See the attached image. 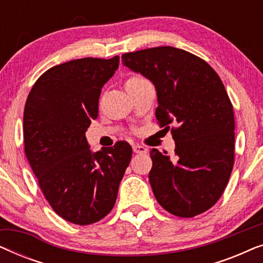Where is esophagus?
<instances>
[{
    "mask_svg": "<svg viewBox=\"0 0 263 263\" xmlns=\"http://www.w3.org/2000/svg\"><path fill=\"white\" fill-rule=\"evenodd\" d=\"M133 151H134V153L142 154V153L147 152V148H146V147L141 146V145H134V146H133Z\"/></svg>",
    "mask_w": 263,
    "mask_h": 263,
    "instance_id": "esophagus-1",
    "label": "esophagus"
}]
</instances>
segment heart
<instances>
[{
	"label": "heart",
	"instance_id": "b5f03b06",
	"mask_svg": "<svg viewBox=\"0 0 263 263\" xmlns=\"http://www.w3.org/2000/svg\"><path fill=\"white\" fill-rule=\"evenodd\" d=\"M145 82H147L145 78L140 77V75H133V77L128 78L127 80H125V88L129 89V88L138 87V86L145 84Z\"/></svg>",
	"mask_w": 263,
	"mask_h": 263
}]
</instances>
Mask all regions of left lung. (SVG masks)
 Returning <instances> with one entry per match:
<instances>
[{"instance_id":"1","label":"left lung","mask_w":263,"mask_h":263,"mask_svg":"<svg viewBox=\"0 0 263 263\" xmlns=\"http://www.w3.org/2000/svg\"><path fill=\"white\" fill-rule=\"evenodd\" d=\"M122 62L152 81L160 127L176 125L175 158L149 152L154 196L177 217L203 213L220 199L235 161V117L224 84L206 61L172 46L127 52Z\"/></svg>"}]
</instances>
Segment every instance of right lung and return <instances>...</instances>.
<instances>
[{"mask_svg": "<svg viewBox=\"0 0 263 263\" xmlns=\"http://www.w3.org/2000/svg\"><path fill=\"white\" fill-rule=\"evenodd\" d=\"M120 57L73 60L35 81L24 110L27 160L45 199L64 220L89 225L110 213L132 158L128 142L92 152L85 133L98 117L103 86Z\"/></svg>", "mask_w": 263, "mask_h": 263, "instance_id": "right-lung-1", "label": "right lung"}]
</instances>
